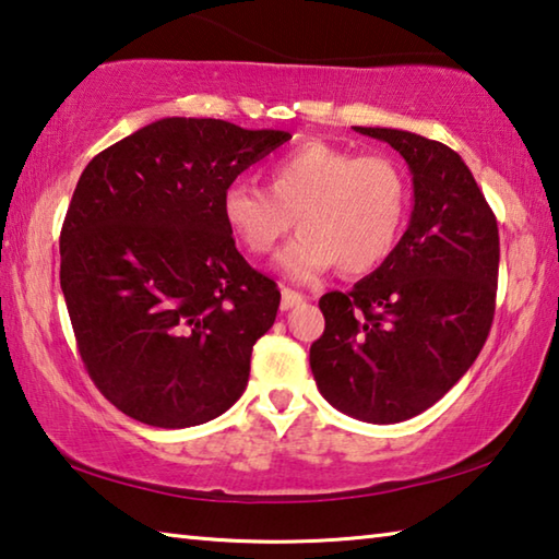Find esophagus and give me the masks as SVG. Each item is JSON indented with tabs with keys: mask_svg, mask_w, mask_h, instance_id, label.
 I'll return each instance as SVG.
<instances>
[{
	"mask_svg": "<svg viewBox=\"0 0 559 559\" xmlns=\"http://www.w3.org/2000/svg\"><path fill=\"white\" fill-rule=\"evenodd\" d=\"M306 300L300 296L298 290H290V288H281V310H290L293 306H300V302Z\"/></svg>",
	"mask_w": 559,
	"mask_h": 559,
	"instance_id": "1",
	"label": "esophagus"
}]
</instances>
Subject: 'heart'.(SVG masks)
<instances>
[{"label":"heart","mask_w":559,"mask_h":559,"mask_svg":"<svg viewBox=\"0 0 559 559\" xmlns=\"http://www.w3.org/2000/svg\"><path fill=\"white\" fill-rule=\"evenodd\" d=\"M269 189L236 179L222 194L231 234L253 257H263L290 231L300 234L278 257L296 281L335 266L365 276L392 257L409 212V182L384 155H355L325 140H302L266 169Z\"/></svg>","instance_id":"obj_1"}]
</instances>
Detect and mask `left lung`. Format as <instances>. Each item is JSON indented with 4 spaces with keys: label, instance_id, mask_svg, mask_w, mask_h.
Returning a JSON list of instances; mask_svg holds the SVG:
<instances>
[{
    "label": "left lung",
    "instance_id": "obj_1",
    "mask_svg": "<svg viewBox=\"0 0 559 559\" xmlns=\"http://www.w3.org/2000/svg\"><path fill=\"white\" fill-rule=\"evenodd\" d=\"M412 169L414 210L392 257L347 293H325L310 345L320 394L347 416L396 424L468 372L493 325L498 222L451 147L406 130L355 128Z\"/></svg>",
    "mask_w": 559,
    "mask_h": 559
}]
</instances>
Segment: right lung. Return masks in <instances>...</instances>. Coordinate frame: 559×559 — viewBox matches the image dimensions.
Returning <instances> with one entry per match:
<instances>
[{"label": "right lung", "mask_w": 559, "mask_h": 559, "mask_svg": "<svg viewBox=\"0 0 559 559\" xmlns=\"http://www.w3.org/2000/svg\"><path fill=\"white\" fill-rule=\"evenodd\" d=\"M290 140L163 118L91 159L61 226V290L93 384L159 429L224 414L281 290L236 251L222 194Z\"/></svg>", "instance_id": "obj_1"}]
</instances>
